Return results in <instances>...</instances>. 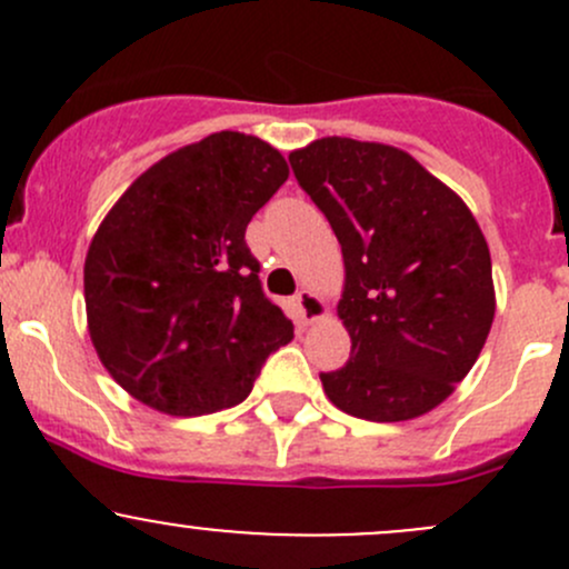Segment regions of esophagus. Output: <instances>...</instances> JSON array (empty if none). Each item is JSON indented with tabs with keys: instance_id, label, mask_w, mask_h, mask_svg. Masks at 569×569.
<instances>
[{
	"instance_id": "obj_1",
	"label": "esophagus",
	"mask_w": 569,
	"mask_h": 569,
	"mask_svg": "<svg viewBox=\"0 0 569 569\" xmlns=\"http://www.w3.org/2000/svg\"><path fill=\"white\" fill-rule=\"evenodd\" d=\"M297 311H300V319L306 321V325H313V321L327 317L325 300L311 289H302L300 295H297Z\"/></svg>"
}]
</instances>
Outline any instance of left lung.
Instances as JSON below:
<instances>
[{"label":"left lung","instance_id":"obj_1","mask_svg":"<svg viewBox=\"0 0 569 569\" xmlns=\"http://www.w3.org/2000/svg\"><path fill=\"white\" fill-rule=\"evenodd\" d=\"M343 256L352 358L321 375L338 410L410 421L455 393L496 317L490 248L465 200L401 148L321 137L289 153Z\"/></svg>","mask_w":569,"mask_h":569}]
</instances>
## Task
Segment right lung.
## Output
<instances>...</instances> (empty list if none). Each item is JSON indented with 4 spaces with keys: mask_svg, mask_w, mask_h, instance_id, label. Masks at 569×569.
Instances as JSON below:
<instances>
[{
    "mask_svg": "<svg viewBox=\"0 0 569 569\" xmlns=\"http://www.w3.org/2000/svg\"><path fill=\"white\" fill-rule=\"evenodd\" d=\"M289 178L278 148L217 131L159 159L101 220L84 258L88 330L126 393L164 416L248 399L295 327L258 280L244 231Z\"/></svg>",
    "mask_w": 569,
    "mask_h": 569,
    "instance_id": "1",
    "label": "right lung"
}]
</instances>
